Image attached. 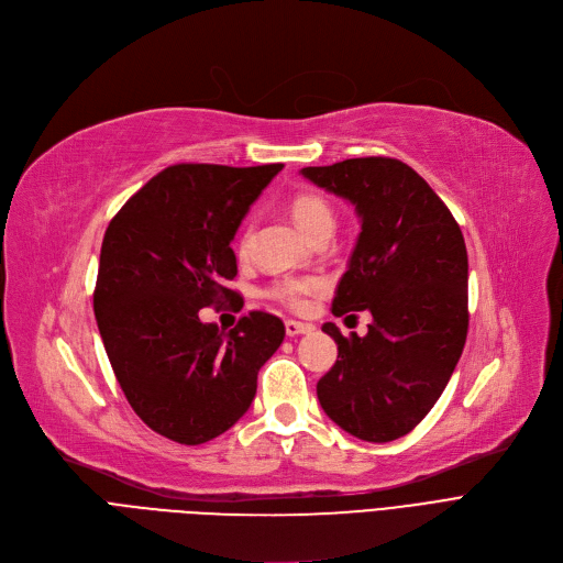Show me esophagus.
I'll use <instances>...</instances> for the list:
<instances>
[{
    "label": "esophagus",
    "instance_id": "1",
    "mask_svg": "<svg viewBox=\"0 0 563 563\" xmlns=\"http://www.w3.org/2000/svg\"><path fill=\"white\" fill-rule=\"evenodd\" d=\"M310 331H312L310 323H301V321H294V319L285 321V333L289 338H297V335H303V333H310Z\"/></svg>",
    "mask_w": 563,
    "mask_h": 563
}]
</instances>
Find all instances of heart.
<instances>
[{"mask_svg":"<svg viewBox=\"0 0 563 563\" xmlns=\"http://www.w3.org/2000/svg\"><path fill=\"white\" fill-rule=\"evenodd\" d=\"M291 217L297 221V225L314 240L317 234L323 232H333L335 228V214H333V207L323 200L321 196L314 194H303L297 196L291 202ZM249 251V232L242 236L240 242V255H246ZM321 280L314 276H301V278H283L276 280L269 287V297L291 310H303L310 303V297L321 289Z\"/></svg>","mask_w":563,"mask_h":563,"instance_id":"b5f03b06","label":"heart"}]
</instances>
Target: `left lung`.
I'll use <instances>...</instances> for the list:
<instances>
[{"mask_svg":"<svg viewBox=\"0 0 563 563\" xmlns=\"http://www.w3.org/2000/svg\"><path fill=\"white\" fill-rule=\"evenodd\" d=\"M301 175L356 205L361 234L333 314L372 312L363 338H344L333 321L321 327L338 344V361L317 383L319 404L351 435L397 440L424 420L463 353V232L424 177L399 159H344Z\"/></svg>","mask_w":563,"mask_h":563,"instance_id":"left-lung-1","label":"left lung"}]
</instances>
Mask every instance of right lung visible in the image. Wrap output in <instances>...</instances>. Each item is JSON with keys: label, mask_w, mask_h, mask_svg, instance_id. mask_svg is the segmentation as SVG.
I'll use <instances>...</instances> for the list:
<instances>
[{"label": "right lung", "mask_w": 563, "mask_h": 563, "mask_svg": "<svg viewBox=\"0 0 563 563\" xmlns=\"http://www.w3.org/2000/svg\"><path fill=\"white\" fill-rule=\"evenodd\" d=\"M283 164H175L118 212L102 240L93 310L109 363L136 416L180 445H202L249 410L285 323L253 310L228 333L200 308L234 301L230 249Z\"/></svg>", "instance_id": "right-lung-1"}]
</instances>
